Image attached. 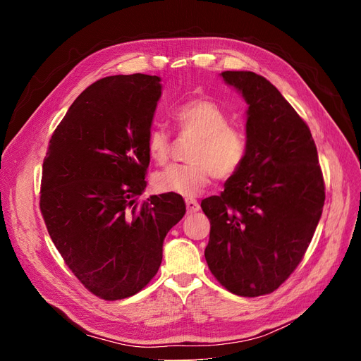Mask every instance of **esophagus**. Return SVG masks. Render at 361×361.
<instances>
[{
  "label": "esophagus",
  "mask_w": 361,
  "mask_h": 361,
  "mask_svg": "<svg viewBox=\"0 0 361 361\" xmlns=\"http://www.w3.org/2000/svg\"><path fill=\"white\" fill-rule=\"evenodd\" d=\"M185 206H187V214H195L200 209V204L195 199H185Z\"/></svg>",
  "instance_id": "obj_1"
}]
</instances>
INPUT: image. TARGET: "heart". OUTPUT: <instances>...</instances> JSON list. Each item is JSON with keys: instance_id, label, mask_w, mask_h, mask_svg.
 Here are the masks:
<instances>
[{"instance_id": "1", "label": "heart", "mask_w": 361, "mask_h": 361, "mask_svg": "<svg viewBox=\"0 0 361 361\" xmlns=\"http://www.w3.org/2000/svg\"><path fill=\"white\" fill-rule=\"evenodd\" d=\"M181 136L195 137L188 161L171 165L154 177L161 193L196 196L211 181L234 177L247 158L249 142L243 128L230 126L231 120L221 106L207 99L188 101L174 112ZM149 158L164 165L171 158V137L164 128H152L147 136Z\"/></svg>"}]
</instances>
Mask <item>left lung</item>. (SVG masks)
Segmentation results:
<instances>
[{"label": "left lung", "instance_id": "left-lung-1", "mask_svg": "<svg viewBox=\"0 0 361 361\" xmlns=\"http://www.w3.org/2000/svg\"><path fill=\"white\" fill-rule=\"evenodd\" d=\"M249 104V152L224 192L202 200L209 218L204 257L224 288L241 297L271 294L295 271L325 203V181L306 121L253 71H224Z\"/></svg>", "mask_w": 361, "mask_h": 361}]
</instances>
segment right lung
<instances>
[{"label":"right lung","mask_w":361,"mask_h":361,"mask_svg":"<svg viewBox=\"0 0 361 361\" xmlns=\"http://www.w3.org/2000/svg\"><path fill=\"white\" fill-rule=\"evenodd\" d=\"M159 82L136 73L90 85L54 130L42 165L39 206L51 240L85 288L108 301L147 286L166 233L185 214L177 193L137 202Z\"/></svg>","instance_id":"right-lung-1"}]
</instances>
